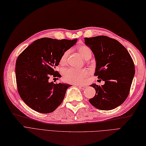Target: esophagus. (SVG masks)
<instances>
[{
  "label": "esophagus",
  "instance_id": "obj_1",
  "mask_svg": "<svg viewBox=\"0 0 146 146\" xmlns=\"http://www.w3.org/2000/svg\"><path fill=\"white\" fill-rule=\"evenodd\" d=\"M77 86H78V87H79V88H80L81 89H82V90H84V89H85V88H86V86H85V85H76Z\"/></svg>",
  "mask_w": 146,
  "mask_h": 146
}]
</instances>
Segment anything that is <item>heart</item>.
Here are the masks:
<instances>
[{
  "label": "heart",
  "mask_w": 146,
  "mask_h": 146,
  "mask_svg": "<svg viewBox=\"0 0 146 146\" xmlns=\"http://www.w3.org/2000/svg\"><path fill=\"white\" fill-rule=\"evenodd\" d=\"M78 51L81 56L85 60L88 58H91L92 55V52L91 49L86 45H81L78 48ZM70 51L68 50H66L63 53L60 58V63L62 66L65 65L69 55ZM89 74V71L86 69H76L74 68H70L66 70L63 73V79L70 84H80L83 82Z\"/></svg>",
  "instance_id": "heart-1"
}]
</instances>
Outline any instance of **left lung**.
<instances>
[{"label":"left lung","instance_id":"8db88e82","mask_svg":"<svg viewBox=\"0 0 146 146\" xmlns=\"http://www.w3.org/2000/svg\"><path fill=\"white\" fill-rule=\"evenodd\" d=\"M85 43L92 51L96 61L94 75L105 82L93 84L96 96L89 100L97 109L110 110L121 105L128 97L135 66L128 51L121 43L105 36L85 37Z\"/></svg>","mask_w":146,"mask_h":146}]
</instances>
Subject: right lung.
Segmentation results:
<instances>
[{"label": "right lung", "mask_w": 146, "mask_h": 146, "mask_svg": "<svg viewBox=\"0 0 146 146\" xmlns=\"http://www.w3.org/2000/svg\"><path fill=\"white\" fill-rule=\"evenodd\" d=\"M78 39L43 37L34 41L17 58L15 76L21 99L33 110L41 113L54 111L61 104L72 85L49 82L50 76L60 78L55 71L62 55Z\"/></svg>", "instance_id": "obj_1"}]
</instances>
